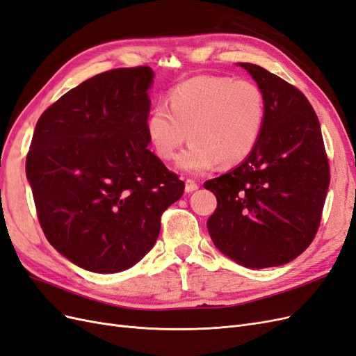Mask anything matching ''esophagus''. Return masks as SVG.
<instances>
[{
  "label": "esophagus",
  "mask_w": 356,
  "mask_h": 356,
  "mask_svg": "<svg viewBox=\"0 0 356 356\" xmlns=\"http://www.w3.org/2000/svg\"><path fill=\"white\" fill-rule=\"evenodd\" d=\"M197 188H199V186H197L196 181H193V179L186 181V193H193V191H196Z\"/></svg>",
  "instance_id": "obj_1"
}]
</instances>
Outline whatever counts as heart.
<instances>
[{
  "label": "heart",
  "instance_id": "b5f03b06",
  "mask_svg": "<svg viewBox=\"0 0 356 356\" xmlns=\"http://www.w3.org/2000/svg\"><path fill=\"white\" fill-rule=\"evenodd\" d=\"M168 105H156L145 131L154 153L172 160L181 145L177 165L187 174H203L215 165H239L251 156L266 123V98L251 80L227 75H199L175 86Z\"/></svg>",
  "mask_w": 356,
  "mask_h": 356
}]
</instances>
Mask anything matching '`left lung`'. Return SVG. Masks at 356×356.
Returning <instances> with one entry per match:
<instances>
[{"instance_id":"left-lung-1","label":"left lung","mask_w":356,"mask_h":356,"mask_svg":"<svg viewBox=\"0 0 356 356\" xmlns=\"http://www.w3.org/2000/svg\"><path fill=\"white\" fill-rule=\"evenodd\" d=\"M266 98V123L251 156L203 184L217 197L208 232L218 250L251 268L282 266L314 241L330 186L319 120L293 84L239 63Z\"/></svg>"}]
</instances>
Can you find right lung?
<instances>
[{
	"label": "right lung",
	"mask_w": 356,
	"mask_h": 356,
	"mask_svg": "<svg viewBox=\"0 0 356 356\" xmlns=\"http://www.w3.org/2000/svg\"><path fill=\"white\" fill-rule=\"evenodd\" d=\"M149 67L115 68L41 114L26 177L47 241L79 267L115 273L154 246L186 184L148 149Z\"/></svg>",
	"instance_id": "1"
}]
</instances>
